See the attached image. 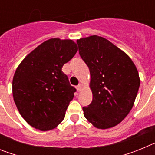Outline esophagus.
<instances>
[{"label": "esophagus", "instance_id": "34e87169", "mask_svg": "<svg viewBox=\"0 0 155 155\" xmlns=\"http://www.w3.org/2000/svg\"><path fill=\"white\" fill-rule=\"evenodd\" d=\"M82 87H83V84H79L77 86V89H78V91H80L82 89Z\"/></svg>", "mask_w": 155, "mask_h": 155}]
</instances>
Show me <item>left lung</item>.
Returning a JSON list of instances; mask_svg holds the SVG:
<instances>
[{
  "label": "left lung",
  "mask_w": 155,
  "mask_h": 155,
  "mask_svg": "<svg viewBox=\"0 0 155 155\" xmlns=\"http://www.w3.org/2000/svg\"><path fill=\"white\" fill-rule=\"evenodd\" d=\"M79 54L89 68L92 102L83 107L94 127L108 129L119 124L133 108L139 90V74L130 57L103 37L77 40Z\"/></svg>",
  "instance_id": "left-lung-1"
}]
</instances>
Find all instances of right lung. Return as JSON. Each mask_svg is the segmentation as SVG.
<instances>
[{"mask_svg":"<svg viewBox=\"0 0 155 155\" xmlns=\"http://www.w3.org/2000/svg\"><path fill=\"white\" fill-rule=\"evenodd\" d=\"M78 46L71 39L42 42L19 64L12 81L14 101L24 120L34 128H56L65 116L76 89L62 71Z\"/></svg>","mask_w":155,"mask_h":155,"instance_id":"add662e5","label":"right lung"}]
</instances>
